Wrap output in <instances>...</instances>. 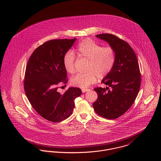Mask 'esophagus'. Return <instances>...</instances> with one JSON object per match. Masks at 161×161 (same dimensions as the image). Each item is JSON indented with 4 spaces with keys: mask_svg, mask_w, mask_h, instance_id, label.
Here are the masks:
<instances>
[{
    "mask_svg": "<svg viewBox=\"0 0 161 161\" xmlns=\"http://www.w3.org/2000/svg\"><path fill=\"white\" fill-rule=\"evenodd\" d=\"M90 91V89H82V92H83V93L88 92V91Z\"/></svg>",
    "mask_w": 161,
    "mask_h": 161,
    "instance_id": "1",
    "label": "esophagus"
}]
</instances>
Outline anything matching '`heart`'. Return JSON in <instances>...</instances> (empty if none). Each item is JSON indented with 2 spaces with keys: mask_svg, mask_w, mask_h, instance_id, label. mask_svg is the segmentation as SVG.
Listing matches in <instances>:
<instances>
[{
  "mask_svg": "<svg viewBox=\"0 0 161 161\" xmlns=\"http://www.w3.org/2000/svg\"><path fill=\"white\" fill-rule=\"evenodd\" d=\"M78 56L88 60L86 72L78 74L72 77L70 82L74 86L85 89L95 83L98 78L107 76L113 68L115 61V51L111 47H103L91 39L81 42L76 49ZM75 55L68 51L63 57V65L70 74L75 71Z\"/></svg>",
  "mask_w": 161,
  "mask_h": 161,
  "instance_id": "1",
  "label": "heart"
}]
</instances>
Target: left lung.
Instances as JSON below:
<instances>
[{"instance_id":"8db88e82","label":"left lung","mask_w":161,"mask_h":161,"mask_svg":"<svg viewBox=\"0 0 161 161\" xmlns=\"http://www.w3.org/2000/svg\"><path fill=\"white\" fill-rule=\"evenodd\" d=\"M96 36L107 42L114 49L115 61L112 70L102 80L108 87L93 89L98 98L93 107L98 115L114 119L128 111L138 95L141 85L138 59L130 45L115 35L103 33ZM109 87L111 90H108Z\"/></svg>"}]
</instances>
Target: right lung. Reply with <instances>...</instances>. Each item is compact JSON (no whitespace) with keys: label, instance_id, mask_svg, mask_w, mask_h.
<instances>
[{"label":"right lung","instance_id":"right-lung-1","mask_svg":"<svg viewBox=\"0 0 161 161\" xmlns=\"http://www.w3.org/2000/svg\"><path fill=\"white\" fill-rule=\"evenodd\" d=\"M76 38L58 39L38 46L30 57L25 74L24 89L30 104L43 118L59 122L70 116L74 100L82 94L77 87H69L61 94L59 84H66L63 57Z\"/></svg>","mask_w":161,"mask_h":161}]
</instances>
